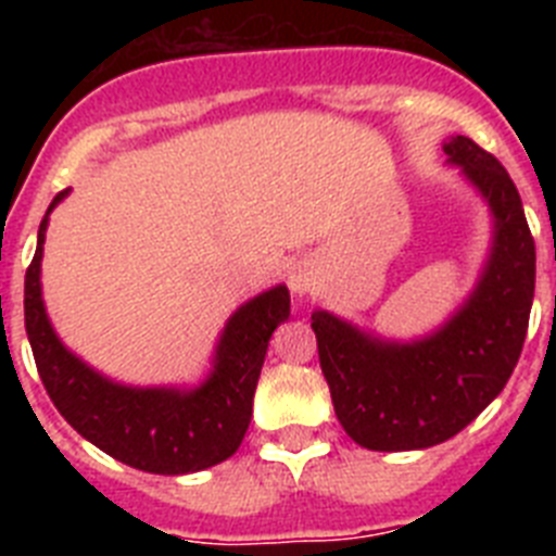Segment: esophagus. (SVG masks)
Returning a JSON list of instances; mask_svg holds the SVG:
<instances>
[{
    "mask_svg": "<svg viewBox=\"0 0 556 556\" xmlns=\"http://www.w3.org/2000/svg\"><path fill=\"white\" fill-rule=\"evenodd\" d=\"M287 281H289V289H292L298 298H303V294H308L314 289V283H317V275H314L312 264L308 262H294L287 273Z\"/></svg>",
    "mask_w": 556,
    "mask_h": 556,
    "instance_id": "1",
    "label": "esophagus"
}]
</instances>
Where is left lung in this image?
<instances>
[{
    "instance_id": "obj_1",
    "label": "left lung",
    "mask_w": 556,
    "mask_h": 556,
    "mask_svg": "<svg viewBox=\"0 0 556 556\" xmlns=\"http://www.w3.org/2000/svg\"><path fill=\"white\" fill-rule=\"evenodd\" d=\"M443 150L493 214V248L468 301L412 342L378 339L323 308L312 314L333 412L362 448L417 451L451 440L504 390L523 351L534 239L520 194L468 136H451Z\"/></svg>"
}]
</instances>
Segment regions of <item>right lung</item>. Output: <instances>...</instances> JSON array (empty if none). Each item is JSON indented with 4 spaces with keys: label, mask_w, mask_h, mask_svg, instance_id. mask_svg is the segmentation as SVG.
<instances>
[{
    "label": "right lung",
    "mask_w": 556,
    "mask_h": 556,
    "mask_svg": "<svg viewBox=\"0 0 556 556\" xmlns=\"http://www.w3.org/2000/svg\"><path fill=\"white\" fill-rule=\"evenodd\" d=\"M66 194L63 189L49 203L36 255L24 275V328L52 404L88 443L136 470L180 476L219 465L244 440L269 337L289 320V289L278 283L230 314L214 353V370L200 387L116 384L66 351L43 308V236L49 211Z\"/></svg>",
    "instance_id": "right-lung-1"
}]
</instances>
